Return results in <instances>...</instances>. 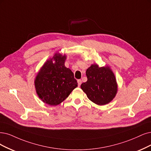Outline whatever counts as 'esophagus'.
I'll use <instances>...</instances> for the list:
<instances>
[{
    "label": "esophagus",
    "mask_w": 151,
    "mask_h": 151,
    "mask_svg": "<svg viewBox=\"0 0 151 151\" xmlns=\"http://www.w3.org/2000/svg\"><path fill=\"white\" fill-rule=\"evenodd\" d=\"M81 80H78V86H80L81 84Z\"/></svg>",
    "instance_id": "34e87169"
}]
</instances>
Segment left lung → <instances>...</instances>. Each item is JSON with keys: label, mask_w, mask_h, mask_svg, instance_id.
<instances>
[{"label": "left lung", "mask_w": 151, "mask_h": 151, "mask_svg": "<svg viewBox=\"0 0 151 151\" xmlns=\"http://www.w3.org/2000/svg\"><path fill=\"white\" fill-rule=\"evenodd\" d=\"M88 80L81 88L92 102L104 105L112 101L118 90L115 76L109 67L92 65L86 71Z\"/></svg>", "instance_id": "8db88e82"}]
</instances>
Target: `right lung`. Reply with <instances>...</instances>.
I'll return each mask as SVG.
<instances>
[{"instance_id":"1","label":"right lung","mask_w":151,"mask_h":151,"mask_svg":"<svg viewBox=\"0 0 151 151\" xmlns=\"http://www.w3.org/2000/svg\"><path fill=\"white\" fill-rule=\"evenodd\" d=\"M65 59L66 56L56 53L43 65L35 80L39 98L49 105L60 104L78 86L73 73L65 66Z\"/></svg>"}]
</instances>
